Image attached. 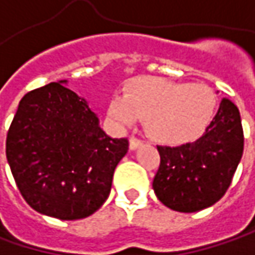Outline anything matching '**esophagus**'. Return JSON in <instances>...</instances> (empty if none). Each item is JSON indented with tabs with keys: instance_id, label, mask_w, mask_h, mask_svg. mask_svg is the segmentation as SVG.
Masks as SVG:
<instances>
[{
	"instance_id": "obj_1",
	"label": "esophagus",
	"mask_w": 255,
	"mask_h": 255,
	"mask_svg": "<svg viewBox=\"0 0 255 255\" xmlns=\"http://www.w3.org/2000/svg\"><path fill=\"white\" fill-rule=\"evenodd\" d=\"M140 145H142V140H140V139H137V137H134V136H132V137L129 139V147H130V150L137 149Z\"/></svg>"
}]
</instances>
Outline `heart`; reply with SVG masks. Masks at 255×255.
Returning a JSON list of instances; mask_svg holds the SVG:
<instances>
[{
    "instance_id": "1",
    "label": "heart",
    "mask_w": 255,
    "mask_h": 255,
    "mask_svg": "<svg viewBox=\"0 0 255 255\" xmlns=\"http://www.w3.org/2000/svg\"><path fill=\"white\" fill-rule=\"evenodd\" d=\"M217 96L207 84L139 80L126 95H115L109 115L123 128L145 119L149 136L160 143H184L205 130L214 116Z\"/></svg>"
}]
</instances>
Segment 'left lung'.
<instances>
[{
  "mask_svg": "<svg viewBox=\"0 0 255 255\" xmlns=\"http://www.w3.org/2000/svg\"><path fill=\"white\" fill-rule=\"evenodd\" d=\"M159 169L153 191L178 212H197L220 201L231 185L244 150L240 112L224 97L214 119L195 142L158 146Z\"/></svg>",
  "mask_w": 255,
  "mask_h": 255,
  "instance_id": "1",
  "label": "left lung"
}]
</instances>
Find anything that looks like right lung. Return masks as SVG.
Masks as SVG:
<instances>
[{"label": "right lung", "instance_id": "1", "mask_svg": "<svg viewBox=\"0 0 255 255\" xmlns=\"http://www.w3.org/2000/svg\"><path fill=\"white\" fill-rule=\"evenodd\" d=\"M60 80L24 96L6 134V160L27 204L58 220H82L108 199L126 137L100 128L87 102Z\"/></svg>", "mask_w": 255, "mask_h": 255}]
</instances>
